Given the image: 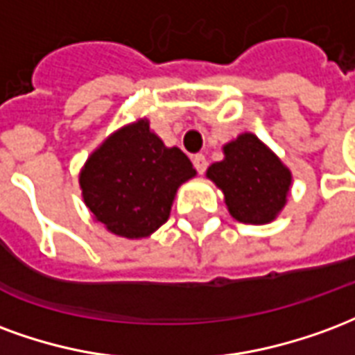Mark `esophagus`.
<instances>
[{"mask_svg":"<svg viewBox=\"0 0 355 355\" xmlns=\"http://www.w3.org/2000/svg\"><path fill=\"white\" fill-rule=\"evenodd\" d=\"M193 164H195L196 172H198V174H204V170H206V166H208V162H206V157H204V155H195Z\"/></svg>","mask_w":355,"mask_h":355,"instance_id":"esophagus-1","label":"esophagus"}]
</instances>
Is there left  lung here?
<instances>
[{
  "instance_id": "1",
  "label": "left lung",
  "mask_w": 355,
  "mask_h": 355,
  "mask_svg": "<svg viewBox=\"0 0 355 355\" xmlns=\"http://www.w3.org/2000/svg\"><path fill=\"white\" fill-rule=\"evenodd\" d=\"M223 193L227 209L248 225L272 223L287 204L291 170L252 132H242L223 146V160L206 170Z\"/></svg>"
}]
</instances>
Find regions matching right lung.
<instances>
[{
    "mask_svg": "<svg viewBox=\"0 0 355 355\" xmlns=\"http://www.w3.org/2000/svg\"><path fill=\"white\" fill-rule=\"evenodd\" d=\"M195 175L187 155L164 146L141 117L90 153L79 187L94 221L117 236L139 240L166 223L178 189Z\"/></svg>",
    "mask_w": 355,
    "mask_h": 355,
    "instance_id": "right-lung-1",
    "label": "right lung"
}]
</instances>
